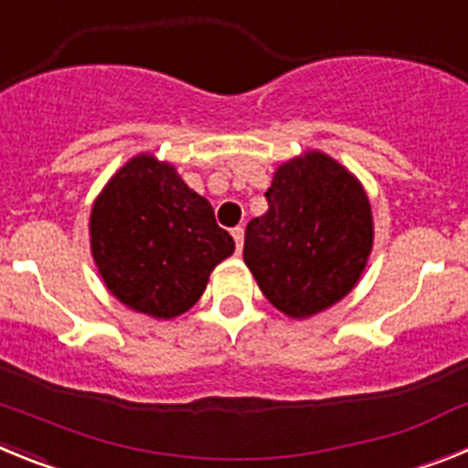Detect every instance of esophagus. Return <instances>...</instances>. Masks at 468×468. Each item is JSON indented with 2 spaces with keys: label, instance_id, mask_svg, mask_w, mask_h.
<instances>
[{
  "label": "esophagus",
  "instance_id": "34e87169",
  "mask_svg": "<svg viewBox=\"0 0 468 468\" xmlns=\"http://www.w3.org/2000/svg\"><path fill=\"white\" fill-rule=\"evenodd\" d=\"M231 237H234V241H237V250L241 253V248H243V227H234L231 229Z\"/></svg>",
  "mask_w": 468,
  "mask_h": 468
}]
</instances>
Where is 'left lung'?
<instances>
[{"label":"left lung","instance_id":"left-lung-1","mask_svg":"<svg viewBox=\"0 0 468 468\" xmlns=\"http://www.w3.org/2000/svg\"><path fill=\"white\" fill-rule=\"evenodd\" d=\"M270 210L246 227L243 260L279 312L307 318L349 295L373 250L370 201L342 164L304 152L276 168Z\"/></svg>","mask_w":468,"mask_h":468}]
</instances>
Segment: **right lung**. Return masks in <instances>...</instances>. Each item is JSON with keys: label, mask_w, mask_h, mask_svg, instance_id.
<instances>
[{"label": "right lung", "mask_w": 468, "mask_h": 468, "mask_svg": "<svg viewBox=\"0 0 468 468\" xmlns=\"http://www.w3.org/2000/svg\"><path fill=\"white\" fill-rule=\"evenodd\" d=\"M90 253L107 291L133 312L176 318L234 253L213 206L154 154L126 161L90 208Z\"/></svg>", "instance_id": "1"}]
</instances>
